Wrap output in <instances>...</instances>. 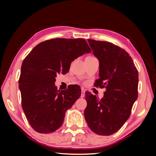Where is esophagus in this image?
<instances>
[{
  "mask_svg": "<svg viewBox=\"0 0 156 156\" xmlns=\"http://www.w3.org/2000/svg\"><path fill=\"white\" fill-rule=\"evenodd\" d=\"M84 93H85V91H84V89H82V90H81V96H80L81 98H83L84 96Z\"/></svg>",
  "mask_w": 156,
  "mask_h": 156,
  "instance_id": "esophagus-1",
  "label": "esophagus"
}]
</instances>
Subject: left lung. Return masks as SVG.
Listing matches in <instances>:
<instances>
[{"label":"left lung","instance_id":"obj_1","mask_svg":"<svg viewBox=\"0 0 156 156\" xmlns=\"http://www.w3.org/2000/svg\"><path fill=\"white\" fill-rule=\"evenodd\" d=\"M87 41L100 62V78L94 85L106 91L101 99L85 92L87 105L84 118L95 133L110 136L119 130L131 115L138 98V72L125 49L109 42Z\"/></svg>","mask_w":156,"mask_h":156}]
</instances>
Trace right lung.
<instances>
[{"label":"right lung","instance_id":"right-lung-1","mask_svg":"<svg viewBox=\"0 0 156 156\" xmlns=\"http://www.w3.org/2000/svg\"><path fill=\"white\" fill-rule=\"evenodd\" d=\"M91 50L84 39L54 38L38 44L23 60L18 80L21 102L34 130L49 133L62 126L65 112L80 96L72 84L65 90L54 85L59 73H67L73 60Z\"/></svg>","mask_w":156,"mask_h":156}]
</instances>
